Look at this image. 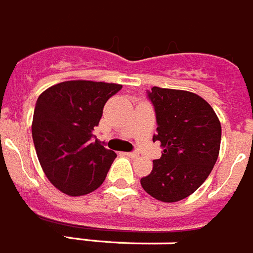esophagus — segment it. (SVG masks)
Wrapping results in <instances>:
<instances>
[{
	"label": "esophagus",
	"mask_w": 253,
	"mask_h": 253,
	"mask_svg": "<svg viewBox=\"0 0 253 253\" xmlns=\"http://www.w3.org/2000/svg\"><path fill=\"white\" fill-rule=\"evenodd\" d=\"M125 155H126L128 157H130V159H137V157H138L137 152H126Z\"/></svg>",
	"instance_id": "1"
}]
</instances>
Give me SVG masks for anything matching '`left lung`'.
Instances as JSON below:
<instances>
[{
	"instance_id": "8db88e82",
	"label": "left lung",
	"mask_w": 253,
	"mask_h": 253,
	"mask_svg": "<svg viewBox=\"0 0 253 253\" xmlns=\"http://www.w3.org/2000/svg\"><path fill=\"white\" fill-rule=\"evenodd\" d=\"M156 112L157 134L164 152L153 160L143 189L163 202L184 200L197 191L216 163L221 125L213 109L188 90L153 87L147 92Z\"/></svg>"
}]
</instances>
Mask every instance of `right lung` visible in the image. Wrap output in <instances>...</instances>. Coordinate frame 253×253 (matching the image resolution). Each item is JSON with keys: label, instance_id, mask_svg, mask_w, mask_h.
<instances>
[{"label": "right lung", "instance_id": "right-lung-1", "mask_svg": "<svg viewBox=\"0 0 253 253\" xmlns=\"http://www.w3.org/2000/svg\"><path fill=\"white\" fill-rule=\"evenodd\" d=\"M123 85L92 81L55 84L38 97L32 135L48 180L68 196H84L103 183L116 153L92 142L105 103Z\"/></svg>", "mask_w": 253, "mask_h": 253}]
</instances>
